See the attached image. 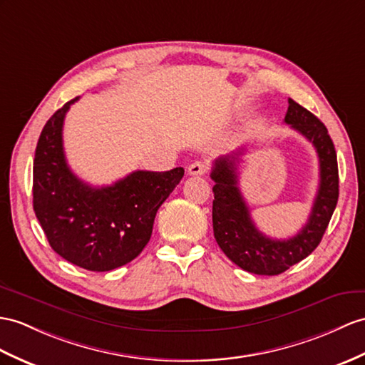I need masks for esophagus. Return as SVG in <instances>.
<instances>
[{
	"label": "esophagus",
	"mask_w": 365,
	"mask_h": 365,
	"mask_svg": "<svg viewBox=\"0 0 365 365\" xmlns=\"http://www.w3.org/2000/svg\"><path fill=\"white\" fill-rule=\"evenodd\" d=\"M187 172H189V175H200V176L206 175L207 173V164L197 161V163H193V164L189 165Z\"/></svg>",
	"instance_id": "34e87169"
}]
</instances>
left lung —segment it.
Here are the masks:
<instances>
[{"mask_svg":"<svg viewBox=\"0 0 365 365\" xmlns=\"http://www.w3.org/2000/svg\"><path fill=\"white\" fill-rule=\"evenodd\" d=\"M285 122L314 145L319 156V190L307 225L288 240H274L255 227L250 207L238 187L237 163L243 150L218 158L210 178L213 185V235L230 260L240 268L259 274L277 275L313 252L325 234L339 197V173L333 140L328 130L313 113L288 99Z\"/></svg>","mask_w":365,"mask_h":365,"instance_id":"1","label":"left lung"}]
</instances>
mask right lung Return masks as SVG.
<instances>
[{
    "instance_id": "1",
    "label": "right lung",
    "mask_w": 365,
    "mask_h": 365,
    "mask_svg": "<svg viewBox=\"0 0 365 365\" xmlns=\"http://www.w3.org/2000/svg\"><path fill=\"white\" fill-rule=\"evenodd\" d=\"M69 101L43 127L34 159V210L52 250L88 271L130 263L152 237L158 209L184 176L136 170L111 185L93 187L66 163L63 120Z\"/></svg>"
}]
</instances>
